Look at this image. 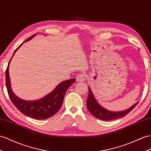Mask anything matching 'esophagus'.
<instances>
[{
  "label": "esophagus",
  "mask_w": 151,
  "mask_h": 151,
  "mask_svg": "<svg viewBox=\"0 0 151 151\" xmlns=\"http://www.w3.org/2000/svg\"><path fill=\"white\" fill-rule=\"evenodd\" d=\"M76 79L77 82H82L86 80V76H85V75H83V73H79V74L76 76Z\"/></svg>",
  "instance_id": "34e87169"
}]
</instances>
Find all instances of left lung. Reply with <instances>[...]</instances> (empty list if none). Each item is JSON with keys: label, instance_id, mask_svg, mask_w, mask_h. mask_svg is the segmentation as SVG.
Listing matches in <instances>:
<instances>
[{"label": "left lung", "instance_id": "left-lung-1", "mask_svg": "<svg viewBox=\"0 0 151 151\" xmlns=\"http://www.w3.org/2000/svg\"><path fill=\"white\" fill-rule=\"evenodd\" d=\"M138 103V102L136 103L129 109L122 111L115 112V111H109L104 109L99 104H98L97 101L95 99L90 87H88V96L87 99V109L92 115H93L96 118L103 120V121H110V120L124 117L136 106Z\"/></svg>", "mask_w": 151, "mask_h": 151}]
</instances>
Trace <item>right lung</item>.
I'll use <instances>...</instances> for the list:
<instances>
[{"label": "right lung", "instance_id": "add662e5", "mask_svg": "<svg viewBox=\"0 0 151 151\" xmlns=\"http://www.w3.org/2000/svg\"><path fill=\"white\" fill-rule=\"evenodd\" d=\"M34 35L35 34L29 37L25 41L31 40ZM22 45L15 50L14 54ZM11 60L6 71V84L8 95L14 105L23 114L36 119H46L55 115L63 105L65 92L73 83H75L76 79L71 78L62 82L52 92L40 99L31 101H25L17 97L11 90L9 75V65Z\"/></svg>", "mask_w": 151, "mask_h": 151}]
</instances>
